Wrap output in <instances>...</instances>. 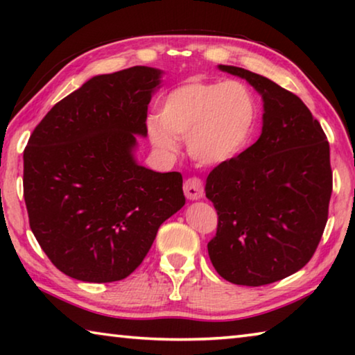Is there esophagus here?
Here are the masks:
<instances>
[{
	"label": "esophagus",
	"mask_w": 355,
	"mask_h": 355,
	"mask_svg": "<svg viewBox=\"0 0 355 355\" xmlns=\"http://www.w3.org/2000/svg\"><path fill=\"white\" fill-rule=\"evenodd\" d=\"M183 191H184V196L186 199L189 200H199L203 197V183L200 178H188L183 184Z\"/></svg>",
	"instance_id": "34e87169"
}]
</instances>
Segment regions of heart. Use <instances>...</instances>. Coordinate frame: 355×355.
I'll list each match as a JSON object with an SVG mask.
<instances>
[{
    "label": "heart",
    "instance_id": "1",
    "mask_svg": "<svg viewBox=\"0 0 355 355\" xmlns=\"http://www.w3.org/2000/svg\"><path fill=\"white\" fill-rule=\"evenodd\" d=\"M257 114L255 97L244 84L189 78L164 95L158 119H148L147 131L161 153L175 155L177 139L186 137L192 159L218 166L248 146Z\"/></svg>",
    "mask_w": 355,
    "mask_h": 355
}]
</instances>
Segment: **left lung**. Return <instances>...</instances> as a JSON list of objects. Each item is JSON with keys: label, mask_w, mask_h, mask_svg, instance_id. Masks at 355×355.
I'll use <instances>...</instances> for the list:
<instances>
[{"label": "left lung", "mask_w": 355, "mask_h": 355, "mask_svg": "<svg viewBox=\"0 0 355 355\" xmlns=\"http://www.w3.org/2000/svg\"><path fill=\"white\" fill-rule=\"evenodd\" d=\"M218 67L248 81L264 112L258 141L207 178L218 211L208 255L220 277L261 286L297 272L321 241L332 194L330 148L297 95L254 71Z\"/></svg>", "instance_id": "obj_1"}]
</instances>
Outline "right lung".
<instances>
[{"mask_svg": "<svg viewBox=\"0 0 355 355\" xmlns=\"http://www.w3.org/2000/svg\"><path fill=\"white\" fill-rule=\"evenodd\" d=\"M163 70L136 65L86 81L48 111L23 153L29 225L71 279L106 284L139 266L159 225L184 205L180 172L136 159Z\"/></svg>", "mask_w": 355, "mask_h": 355, "instance_id": "right-lung-1", "label": "right lung"}]
</instances>
